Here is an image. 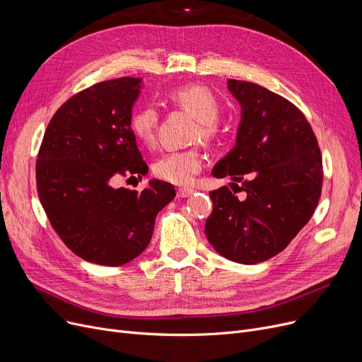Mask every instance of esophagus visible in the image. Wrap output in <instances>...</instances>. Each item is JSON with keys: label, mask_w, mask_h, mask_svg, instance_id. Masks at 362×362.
Returning a JSON list of instances; mask_svg holds the SVG:
<instances>
[{"label": "esophagus", "mask_w": 362, "mask_h": 362, "mask_svg": "<svg viewBox=\"0 0 362 362\" xmlns=\"http://www.w3.org/2000/svg\"><path fill=\"white\" fill-rule=\"evenodd\" d=\"M194 193V190L193 188H178V192H177V196L178 197H188V196H192Z\"/></svg>", "instance_id": "esophagus-1"}]
</instances>
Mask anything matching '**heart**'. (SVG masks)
Listing matches in <instances>:
<instances>
[{"instance_id":"obj_1","label":"heart","mask_w":362,"mask_h":362,"mask_svg":"<svg viewBox=\"0 0 362 362\" xmlns=\"http://www.w3.org/2000/svg\"><path fill=\"white\" fill-rule=\"evenodd\" d=\"M166 100L172 106L190 113L197 122L193 131V140H200L206 144H214L221 135L218 117L221 105L215 94L199 83L182 85L172 88L166 94ZM159 125V113L151 106H144L135 110L129 117V128L134 136L144 146L156 143ZM202 169V156L197 148L172 151L165 154L153 166L154 174L163 181L188 185Z\"/></svg>"}]
</instances>
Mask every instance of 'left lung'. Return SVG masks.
Returning a JSON list of instances; mask_svg holds the SVG:
<instances>
[{
    "label": "left lung",
    "instance_id": "left-lung-1",
    "mask_svg": "<svg viewBox=\"0 0 362 362\" xmlns=\"http://www.w3.org/2000/svg\"><path fill=\"white\" fill-rule=\"evenodd\" d=\"M242 106L235 146L212 169L230 177L209 193L214 209L204 234L237 264H259L284 250L311 219L322 187V159L305 115L257 83L228 79ZM240 185H238V182ZM242 192V197H237Z\"/></svg>",
    "mask_w": 362,
    "mask_h": 362
}]
</instances>
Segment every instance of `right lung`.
Instances as JSON below:
<instances>
[{"instance_id": "1", "label": "right lung", "mask_w": 362, "mask_h": 362, "mask_svg": "<svg viewBox=\"0 0 362 362\" xmlns=\"http://www.w3.org/2000/svg\"><path fill=\"white\" fill-rule=\"evenodd\" d=\"M140 78L98 82L69 98L51 117L37 159V188L51 227L83 261L119 267L150 243L154 219L175 197L151 180L141 193L115 188L119 175H146L129 128Z\"/></svg>"}]
</instances>
